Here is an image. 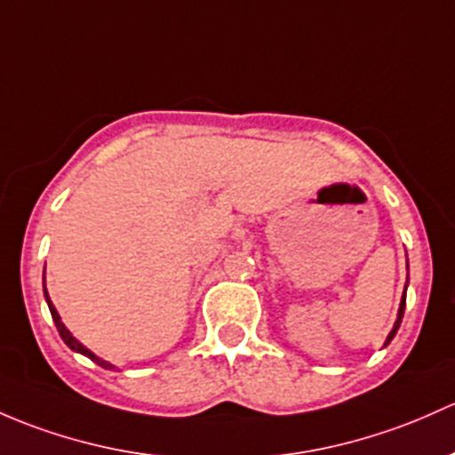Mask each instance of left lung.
I'll return each instance as SVG.
<instances>
[{"mask_svg":"<svg viewBox=\"0 0 455 455\" xmlns=\"http://www.w3.org/2000/svg\"><path fill=\"white\" fill-rule=\"evenodd\" d=\"M403 312H405V291H403V299H401V305H399V315H396V323H395V327H392V331H390V336H388V340H386V344H390L392 338H395L396 329H399V324H401V318H403Z\"/></svg>","mask_w":455,"mask_h":455,"instance_id":"left-lung-1","label":"left lung"}]
</instances>
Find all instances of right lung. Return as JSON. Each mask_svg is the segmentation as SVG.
I'll use <instances>...</instances> for the list:
<instances>
[{"instance_id": "add662e5", "label": "right lung", "mask_w": 455, "mask_h": 455, "mask_svg": "<svg viewBox=\"0 0 455 455\" xmlns=\"http://www.w3.org/2000/svg\"><path fill=\"white\" fill-rule=\"evenodd\" d=\"M43 291H45V300H47V305H50V312H52V318H54V323H56V329H59V333H60V338H63L65 340V344L69 348H74V351H78V353H83V355H87L89 360H93L95 364H100L102 368H113L111 364H108V362H104V360H100V357H95L93 353L89 351L87 347H83V344H80L78 340H76L74 336H71L69 331H67V327L63 323H60V315H59V312H56V307L54 305H52V300H50V296H47V290H45V283H43Z\"/></svg>"}]
</instances>
